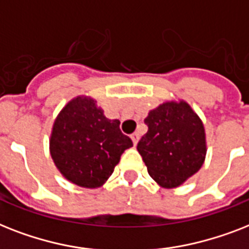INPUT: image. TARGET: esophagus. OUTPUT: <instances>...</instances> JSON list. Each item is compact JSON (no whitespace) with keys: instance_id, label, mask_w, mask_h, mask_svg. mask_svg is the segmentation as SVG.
<instances>
[{"instance_id":"esophagus-1","label":"esophagus","mask_w":249,"mask_h":249,"mask_svg":"<svg viewBox=\"0 0 249 249\" xmlns=\"http://www.w3.org/2000/svg\"><path fill=\"white\" fill-rule=\"evenodd\" d=\"M131 139H132V142H134V145H136L137 142H139V139H140V135L137 134V132H135V134L131 135Z\"/></svg>"}]
</instances>
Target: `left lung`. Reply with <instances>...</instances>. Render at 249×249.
I'll return each instance as SVG.
<instances>
[{"instance_id": "left-lung-1", "label": "left lung", "mask_w": 249, "mask_h": 249, "mask_svg": "<svg viewBox=\"0 0 249 249\" xmlns=\"http://www.w3.org/2000/svg\"><path fill=\"white\" fill-rule=\"evenodd\" d=\"M145 123L148 132L137 150L153 180L163 188H176L199 171L206 157V134L199 117L185 101L159 105Z\"/></svg>"}]
</instances>
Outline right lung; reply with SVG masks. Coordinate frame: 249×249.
<instances>
[{"label":"right lung","instance_id":"right-lung-1","mask_svg":"<svg viewBox=\"0 0 249 249\" xmlns=\"http://www.w3.org/2000/svg\"><path fill=\"white\" fill-rule=\"evenodd\" d=\"M132 145L118 119L107 118L92 99L75 97L55 119L50 152L65 178L92 189L108 180L122 153Z\"/></svg>","mask_w":249,"mask_h":249}]
</instances>
